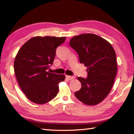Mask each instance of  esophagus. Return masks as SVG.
I'll list each match as a JSON object with an SVG mask.
<instances>
[{
    "label": "esophagus",
    "instance_id": "34e87169",
    "mask_svg": "<svg viewBox=\"0 0 134 134\" xmlns=\"http://www.w3.org/2000/svg\"><path fill=\"white\" fill-rule=\"evenodd\" d=\"M65 77H66V78L68 79V80H72V79H74V76H67V75Z\"/></svg>",
    "mask_w": 134,
    "mask_h": 134
}]
</instances>
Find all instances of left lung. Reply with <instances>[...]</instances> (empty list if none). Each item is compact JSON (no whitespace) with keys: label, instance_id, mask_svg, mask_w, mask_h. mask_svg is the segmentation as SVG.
Returning a JSON list of instances; mask_svg holds the SVG:
<instances>
[{"label":"left lung","instance_id":"left-lung-1","mask_svg":"<svg viewBox=\"0 0 134 134\" xmlns=\"http://www.w3.org/2000/svg\"><path fill=\"white\" fill-rule=\"evenodd\" d=\"M69 44L77 53L80 63L87 67V78L77 77L81 87L74 95L86 105H97L109 93L116 75L114 49L107 41L93 34L75 36Z\"/></svg>","mask_w":134,"mask_h":134}]
</instances>
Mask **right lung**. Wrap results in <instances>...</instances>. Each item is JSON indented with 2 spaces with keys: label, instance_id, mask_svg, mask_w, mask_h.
I'll list each match as a JSON object with an SVG mask.
<instances>
[{
  "label": "right lung",
  "instance_id": "obj_1",
  "mask_svg": "<svg viewBox=\"0 0 134 134\" xmlns=\"http://www.w3.org/2000/svg\"><path fill=\"white\" fill-rule=\"evenodd\" d=\"M65 37H35L22 45L16 56L14 71L18 83L27 98L37 104L54 99L59 82L65 76L47 71L53 64L56 49Z\"/></svg>",
  "mask_w": 134,
  "mask_h": 134
}]
</instances>
